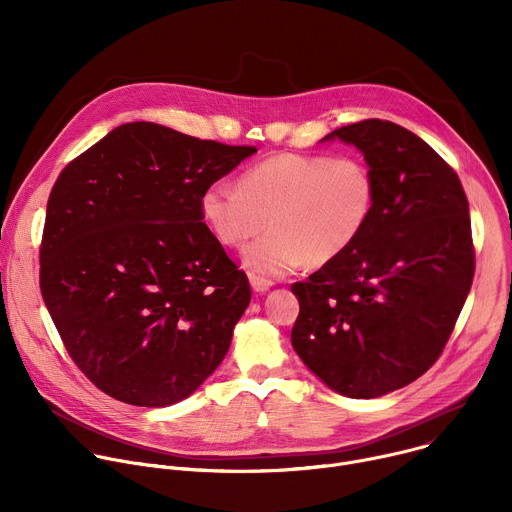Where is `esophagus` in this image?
I'll return each instance as SVG.
<instances>
[{
	"instance_id": "34e87169",
	"label": "esophagus",
	"mask_w": 512,
	"mask_h": 512,
	"mask_svg": "<svg viewBox=\"0 0 512 512\" xmlns=\"http://www.w3.org/2000/svg\"><path fill=\"white\" fill-rule=\"evenodd\" d=\"M249 281H251V287H253L255 291H259V294H263V291H267V289L273 285L271 279L261 277V275H255V273L249 275Z\"/></svg>"
}]
</instances>
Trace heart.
<instances>
[{"mask_svg": "<svg viewBox=\"0 0 512 512\" xmlns=\"http://www.w3.org/2000/svg\"><path fill=\"white\" fill-rule=\"evenodd\" d=\"M377 208V182L360 158L279 154L247 168L239 186L214 182L200 196V214L225 247H243L245 265L281 277L306 261L324 267L367 233Z\"/></svg>", "mask_w": 512, "mask_h": 512, "instance_id": "b5f03b06", "label": "heart"}]
</instances>
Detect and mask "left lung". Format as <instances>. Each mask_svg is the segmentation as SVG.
Instances as JSON below:
<instances>
[{
    "instance_id": "left-lung-1",
    "label": "left lung",
    "mask_w": 512,
    "mask_h": 512,
    "mask_svg": "<svg viewBox=\"0 0 512 512\" xmlns=\"http://www.w3.org/2000/svg\"><path fill=\"white\" fill-rule=\"evenodd\" d=\"M334 137L364 154L377 208L344 257L291 285V344L330 389L373 399L429 371L454 332L476 267L468 198L454 168L393 121L364 119Z\"/></svg>"
}]
</instances>
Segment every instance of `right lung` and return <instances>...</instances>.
<instances>
[{
  "mask_svg": "<svg viewBox=\"0 0 512 512\" xmlns=\"http://www.w3.org/2000/svg\"><path fill=\"white\" fill-rule=\"evenodd\" d=\"M255 145L125 123L58 174L40 291L70 358L109 397L164 407L223 362L251 285L200 214Z\"/></svg>",
  "mask_w": 512,
  "mask_h": 512,
  "instance_id": "obj_1",
  "label": "right lung"
}]
</instances>
